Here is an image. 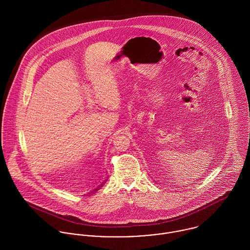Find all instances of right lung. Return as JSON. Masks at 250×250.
<instances>
[{
	"label": "right lung",
	"mask_w": 250,
	"mask_h": 250,
	"mask_svg": "<svg viewBox=\"0 0 250 250\" xmlns=\"http://www.w3.org/2000/svg\"><path fill=\"white\" fill-rule=\"evenodd\" d=\"M106 181H107V180H106ZM106 181H105V182H102V184H101V185H99V186H98V187H97V188H95V189H94V190H93V192H95V191H96V190H98V189H100V188H101V187H103V185H104V184H105V183H106Z\"/></svg>",
	"instance_id": "1"
}]
</instances>
